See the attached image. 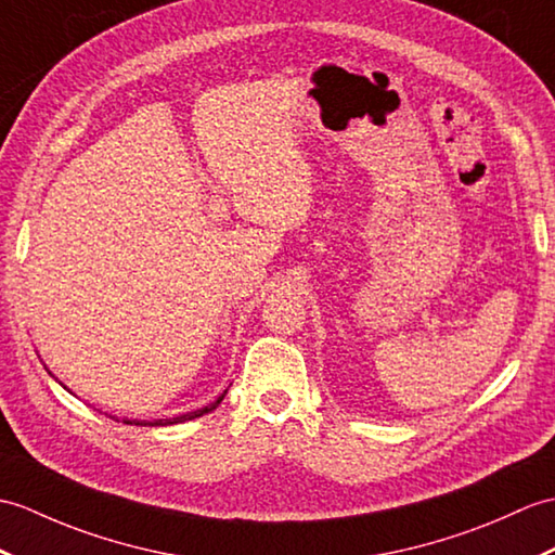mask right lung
<instances>
[{"mask_svg": "<svg viewBox=\"0 0 555 555\" xmlns=\"http://www.w3.org/2000/svg\"><path fill=\"white\" fill-rule=\"evenodd\" d=\"M224 395H227V390L217 397V402H212V404H208V406H203V409H198V411H191V414H182V416H175V418H160V421H127L125 418V423L127 425H175V423H184V421H191V418H198V416H203V414H208V411H212V409H217L219 406V402H222L224 399Z\"/></svg>", "mask_w": 555, "mask_h": 555, "instance_id": "add662e5", "label": "right lung"}]
</instances>
